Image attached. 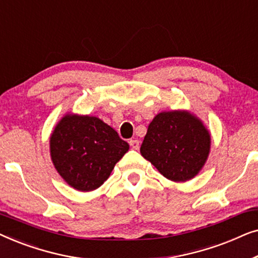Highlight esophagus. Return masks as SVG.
Masks as SVG:
<instances>
[{"label":"esophagus","mask_w":258,"mask_h":258,"mask_svg":"<svg viewBox=\"0 0 258 258\" xmlns=\"http://www.w3.org/2000/svg\"><path fill=\"white\" fill-rule=\"evenodd\" d=\"M129 144H130V148H132V149H134V150H137L140 148L139 140H135V139L130 140L129 141Z\"/></svg>","instance_id":"1"}]
</instances>
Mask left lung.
<instances>
[{"label": "left lung", "mask_w": 258, "mask_h": 258, "mask_svg": "<svg viewBox=\"0 0 258 258\" xmlns=\"http://www.w3.org/2000/svg\"><path fill=\"white\" fill-rule=\"evenodd\" d=\"M210 150V135L186 111L161 112L148 126L141 154L164 177L184 182L199 174Z\"/></svg>", "instance_id": "left-lung-1"}]
</instances>
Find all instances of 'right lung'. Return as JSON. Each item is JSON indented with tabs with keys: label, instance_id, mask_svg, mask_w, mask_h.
Segmentation results:
<instances>
[{
	"label": "right lung",
	"instance_id": "right-lung-1",
	"mask_svg": "<svg viewBox=\"0 0 258 258\" xmlns=\"http://www.w3.org/2000/svg\"><path fill=\"white\" fill-rule=\"evenodd\" d=\"M129 144L100 118L67 115L50 137L51 160L64 181L91 191L107 181Z\"/></svg>",
	"mask_w": 258,
	"mask_h": 258
}]
</instances>
